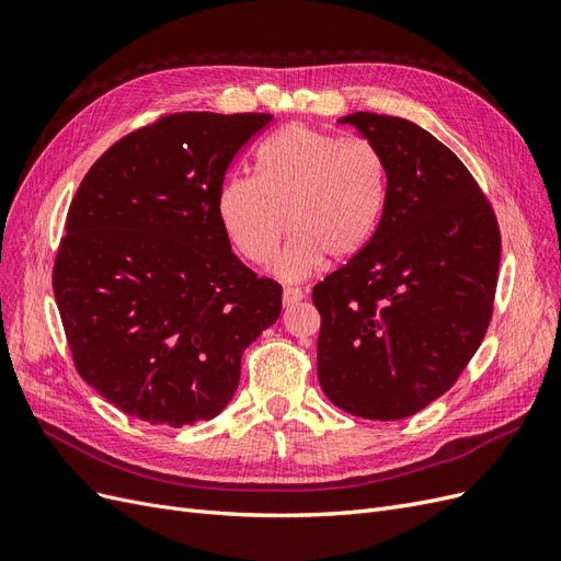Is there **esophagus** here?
<instances>
[{
	"instance_id": "obj_1",
	"label": "esophagus",
	"mask_w": 561,
	"mask_h": 561,
	"mask_svg": "<svg viewBox=\"0 0 561 561\" xmlns=\"http://www.w3.org/2000/svg\"><path fill=\"white\" fill-rule=\"evenodd\" d=\"M304 299V293L299 290V287H285L283 290V307H295V304H299Z\"/></svg>"
}]
</instances>
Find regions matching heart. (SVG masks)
<instances>
[{
    "label": "heart",
    "mask_w": 561,
    "mask_h": 561,
    "mask_svg": "<svg viewBox=\"0 0 561 561\" xmlns=\"http://www.w3.org/2000/svg\"><path fill=\"white\" fill-rule=\"evenodd\" d=\"M257 175H231L219 186L217 215L227 239L254 266L278 257L283 280L311 276L322 257L348 260L371 239L383 210L386 171L379 151L309 124H290L254 154Z\"/></svg>",
    "instance_id": "b5f03b06"
}]
</instances>
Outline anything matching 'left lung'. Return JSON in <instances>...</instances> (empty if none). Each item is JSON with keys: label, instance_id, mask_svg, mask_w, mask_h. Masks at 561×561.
<instances>
[{"label": "left lung", "instance_id": "obj_1", "mask_svg": "<svg viewBox=\"0 0 561 561\" xmlns=\"http://www.w3.org/2000/svg\"><path fill=\"white\" fill-rule=\"evenodd\" d=\"M379 151L386 198L360 252L313 287L318 381L339 410L396 421L456 383L486 334L501 262L494 208L428 130L355 112Z\"/></svg>", "mask_w": 561, "mask_h": 561}]
</instances>
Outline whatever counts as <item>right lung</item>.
Returning <instances> with one entry per match:
<instances>
[{"mask_svg": "<svg viewBox=\"0 0 561 561\" xmlns=\"http://www.w3.org/2000/svg\"><path fill=\"white\" fill-rule=\"evenodd\" d=\"M271 114L178 112L128 133L81 180L54 264L79 377L124 414L217 416L283 287L236 254L217 215L227 168Z\"/></svg>", "mask_w": 561, "mask_h": 561, "instance_id": "1", "label": "right lung"}]
</instances>
